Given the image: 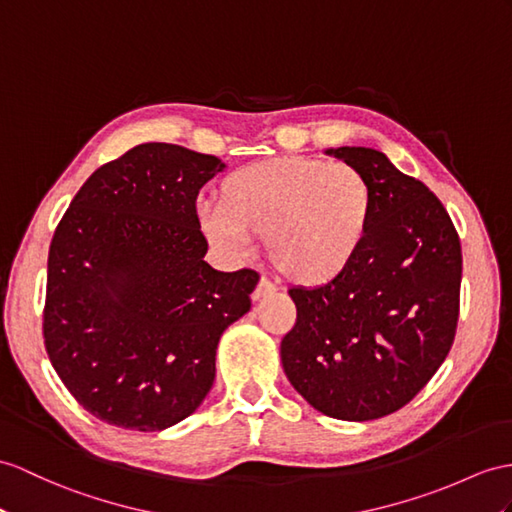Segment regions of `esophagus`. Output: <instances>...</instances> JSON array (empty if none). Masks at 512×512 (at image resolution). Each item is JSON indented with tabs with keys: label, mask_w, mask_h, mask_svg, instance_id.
I'll return each instance as SVG.
<instances>
[{
	"label": "esophagus",
	"mask_w": 512,
	"mask_h": 512,
	"mask_svg": "<svg viewBox=\"0 0 512 512\" xmlns=\"http://www.w3.org/2000/svg\"><path fill=\"white\" fill-rule=\"evenodd\" d=\"M273 291H276V286H273L267 278H260L258 286L254 289V293H252V299H254V302H260V299H263L269 293H273Z\"/></svg>",
	"instance_id": "34e87169"
}]
</instances>
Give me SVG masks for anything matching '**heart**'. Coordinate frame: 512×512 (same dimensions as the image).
<instances>
[{"label": "heart", "mask_w": 512, "mask_h": 512, "mask_svg": "<svg viewBox=\"0 0 512 512\" xmlns=\"http://www.w3.org/2000/svg\"><path fill=\"white\" fill-rule=\"evenodd\" d=\"M371 182L345 162L280 156L228 173L217 206L199 223L206 239L228 254H243L249 239H265L282 278L323 286L352 267L373 219Z\"/></svg>", "instance_id": "b5f03b06"}]
</instances>
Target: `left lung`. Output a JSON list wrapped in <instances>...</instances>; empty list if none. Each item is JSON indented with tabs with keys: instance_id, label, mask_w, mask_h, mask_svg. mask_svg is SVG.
<instances>
[{
	"instance_id": "obj_1",
	"label": "left lung",
	"mask_w": 512,
	"mask_h": 512,
	"mask_svg": "<svg viewBox=\"0 0 512 512\" xmlns=\"http://www.w3.org/2000/svg\"><path fill=\"white\" fill-rule=\"evenodd\" d=\"M326 154L371 182V228L341 278L289 289L297 321L280 356L293 389L319 413L371 421L406 406L443 365L458 323L463 254L426 184L378 149Z\"/></svg>"
}]
</instances>
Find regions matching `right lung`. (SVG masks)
<instances>
[{
    "instance_id": "right-lung-1",
    "label": "right lung",
    "mask_w": 512,
    "mask_h": 512,
    "mask_svg": "<svg viewBox=\"0 0 512 512\" xmlns=\"http://www.w3.org/2000/svg\"><path fill=\"white\" fill-rule=\"evenodd\" d=\"M226 165L143 143L99 167L49 245L45 350L78 404L110 426L158 432L215 382L221 334L252 308L258 273L204 256L195 199Z\"/></svg>"
}]
</instances>
